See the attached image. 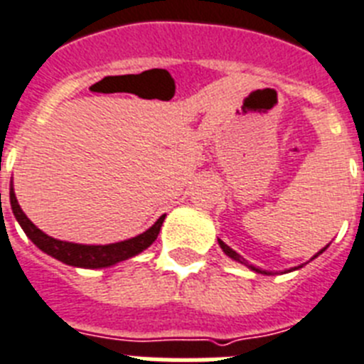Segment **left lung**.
<instances>
[{"label":"left lung","instance_id":"8db88e82","mask_svg":"<svg viewBox=\"0 0 364 364\" xmlns=\"http://www.w3.org/2000/svg\"><path fill=\"white\" fill-rule=\"evenodd\" d=\"M218 243H220V247H221V249H223V252H225L227 257H230V258H232V260L240 262V264H245V265H247V262L243 260V258H242V257H240L238 252H236V251H232V249H230V247H229V245H227V243H223V242H221V240H218ZM326 247H328V245H326ZM326 247H324V249H326ZM324 249H321V251H318V252H317V255H315V257H314V258H317V257H318V255H321V252H322V251H324ZM249 267H251V269H252V271H257V273H265V271H260V269H257V267H252V265H249ZM300 267H302V265H300ZM296 269H299V267H296ZM265 274H267V273H265Z\"/></svg>","mask_w":364,"mask_h":364}]
</instances>
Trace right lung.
Segmentation results:
<instances>
[{
  "mask_svg": "<svg viewBox=\"0 0 364 364\" xmlns=\"http://www.w3.org/2000/svg\"><path fill=\"white\" fill-rule=\"evenodd\" d=\"M11 207L14 213L16 220L25 230V235L29 236L31 242L36 245L38 249H42L49 257L56 258V260L64 262L68 265H75V267H86V269H99V267H109L122 260L135 257L139 252H143L148 249L151 243L156 242L157 235H159L161 225H163L164 216L154 223L148 230H144L143 235L135 236V238L124 240V242L109 243V245H82V243L73 242H62L53 236H47L46 232L38 229L29 218L25 216L21 210L20 203L16 200L14 188L11 186Z\"/></svg>",
  "mask_w": 364,
  "mask_h": 364,
  "instance_id": "1",
  "label": "right lung"
}]
</instances>
